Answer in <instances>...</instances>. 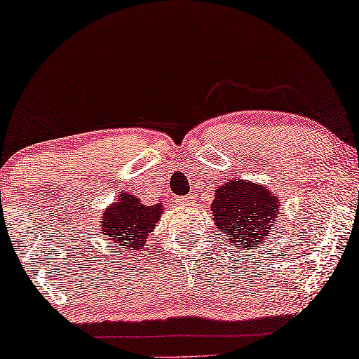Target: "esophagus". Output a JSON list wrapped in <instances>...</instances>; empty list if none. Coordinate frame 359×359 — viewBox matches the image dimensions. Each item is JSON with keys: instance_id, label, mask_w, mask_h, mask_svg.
Returning <instances> with one entry per match:
<instances>
[{"instance_id": "esophagus-1", "label": "esophagus", "mask_w": 359, "mask_h": 359, "mask_svg": "<svg viewBox=\"0 0 359 359\" xmlns=\"http://www.w3.org/2000/svg\"><path fill=\"white\" fill-rule=\"evenodd\" d=\"M176 203L181 204V205H189L191 203H193V196H181V198L176 199Z\"/></svg>"}]
</instances>
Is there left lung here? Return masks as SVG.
Here are the masks:
<instances>
[{"instance_id":"left-lung-1","label":"left lung","mask_w":359,"mask_h":359,"mask_svg":"<svg viewBox=\"0 0 359 359\" xmlns=\"http://www.w3.org/2000/svg\"><path fill=\"white\" fill-rule=\"evenodd\" d=\"M214 222L240 248L257 247L278 217L279 201L263 184L230 180L214 191Z\"/></svg>"}]
</instances>
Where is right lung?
<instances>
[{
	"label": "right lung",
	"mask_w": 359,
	"mask_h": 359,
	"mask_svg": "<svg viewBox=\"0 0 359 359\" xmlns=\"http://www.w3.org/2000/svg\"><path fill=\"white\" fill-rule=\"evenodd\" d=\"M163 205H145L135 196L122 193L117 196V203L104 209L102 217V237L114 240L119 248H142L145 247V240L155 229Z\"/></svg>",
	"instance_id": "1"
}]
</instances>
